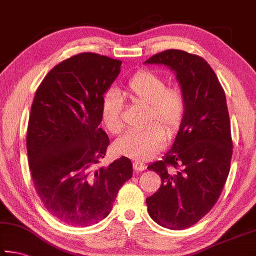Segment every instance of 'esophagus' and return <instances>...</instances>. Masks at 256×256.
<instances>
[{"label": "esophagus", "instance_id": "1", "mask_svg": "<svg viewBox=\"0 0 256 256\" xmlns=\"http://www.w3.org/2000/svg\"><path fill=\"white\" fill-rule=\"evenodd\" d=\"M133 168L136 172H142L146 170V164L144 162H138V160H134L133 162Z\"/></svg>", "mask_w": 256, "mask_h": 256}]
</instances>
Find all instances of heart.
I'll use <instances>...</instances> for the list:
<instances>
[{
    "label": "heart",
    "mask_w": 256,
    "mask_h": 256,
    "mask_svg": "<svg viewBox=\"0 0 256 256\" xmlns=\"http://www.w3.org/2000/svg\"><path fill=\"white\" fill-rule=\"evenodd\" d=\"M120 94L136 105L146 106V122H158L168 134L174 133L183 120L185 98L177 86H166L162 76L141 70L128 81ZM122 99L110 90L102 98V120L112 134L122 131L120 120ZM157 123H151L142 131H131L118 138L114 144L116 152L125 157L146 160L158 152L164 144V132Z\"/></svg>",
    "instance_id": "1"
}]
</instances>
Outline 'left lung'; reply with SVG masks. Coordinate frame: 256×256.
I'll use <instances>...</instances> for the list:
<instances>
[{
	"mask_svg": "<svg viewBox=\"0 0 256 256\" xmlns=\"http://www.w3.org/2000/svg\"><path fill=\"white\" fill-rule=\"evenodd\" d=\"M175 72L185 112L172 148L150 164L162 185L146 198L149 216L164 228L196 224L216 204L230 170L232 141L226 94L206 60L180 50L151 56Z\"/></svg>",
	"mask_w": 256,
	"mask_h": 256,
	"instance_id": "8db88e82",
	"label": "left lung"
}]
</instances>
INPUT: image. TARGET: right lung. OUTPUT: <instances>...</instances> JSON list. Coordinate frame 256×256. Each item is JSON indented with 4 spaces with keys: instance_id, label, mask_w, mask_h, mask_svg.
Segmentation results:
<instances>
[{
    "instance_id": "add662e5",
    "label": "right lung",
    "mask_w": 256,
    "mask_h": 256,
    "mask_svg": "<svg viewBox=\"0 0 256 256\" xmlns=\"http://www.w3.org/2000/svg\"><path fill=\"white\" fill-rule=\"evenodd\" d=\"M120 66L99 54L74 55L52 68L34 94L27 130L34 186L47 211L70 226L106 218L133 174L126 157L97 167L110 146L99 126L102 102Z\"/></svg>"
}]
</instances>
